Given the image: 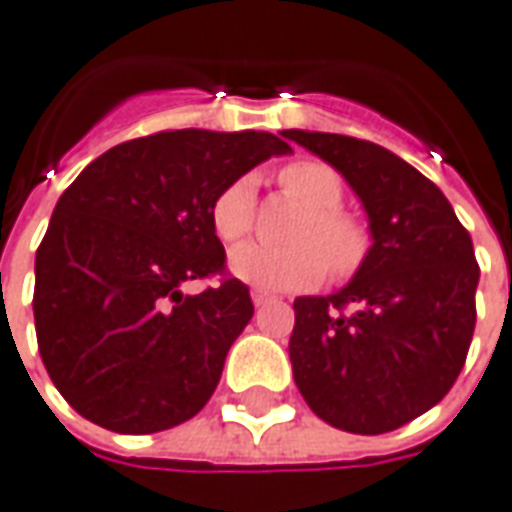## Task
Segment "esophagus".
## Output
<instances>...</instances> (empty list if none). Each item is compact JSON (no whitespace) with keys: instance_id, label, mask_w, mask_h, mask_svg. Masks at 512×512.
Segmentation results:
<instances>
[{"instance_id":"obj_1","label":"esophagus","mask_w":512,"mask_h":512,"mask_svg":"<svg viewBox=\"0 0 512 512\" xmlns=\"http://www.w3.org/2000/svg\"><path fill=\"white\" fill-rule=\"evenodd\" d=\"M250 298H253V306H264V303L270 301V298H267V295H264V292H253V295H250Z\"/></svg>"}]
</instances>
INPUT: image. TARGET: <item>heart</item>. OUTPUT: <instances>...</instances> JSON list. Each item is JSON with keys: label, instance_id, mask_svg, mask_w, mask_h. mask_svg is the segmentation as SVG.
<instances>
[{"label": "heart", "instance_id": "heart-1", "mask_svg": "<svg viewBox=\"0 0 512 512\" xmlns=\"http://www.w3.org/2000/svg\"><path fill=\"white\" fill-rule=\"evenodd\" d=\"M284 192L306 206V217L295 231L292 248H267L245 242L231 250L228 270L248 287L262 292H295L323 281L329 264L334 273H351L365 250L368 236L354 217L340 211L343 178L323 161H292L278 172ZM256 214V186L250 178L228 183L211 203V225L222 242H239L250 234Z\"/></svg>", "mask_w": 512, "mask_h": 512}]
</instances>
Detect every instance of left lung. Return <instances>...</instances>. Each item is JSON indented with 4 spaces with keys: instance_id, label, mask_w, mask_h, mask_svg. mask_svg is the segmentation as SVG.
I'll return each mask as SVG.
<instances>
[{
    "instance_id": "1",
    "label": "left lung",
    "mask_w": 512,
    "mask_h": 512,
    "mask_svg": "<svg viewBox=\"0 0 512 512\" xmlns=\"http://www.w3.org/2000/svg\"><path fill=\"white\" fill-rule=\"evenodd\" d=\"M337 169L368 214L373 245L334 295L295 298L290 362L317 418L382 435L432 410L463 370L479 267L446 195L379 144L284 130Z\"/></svg>"
}]
</instances>
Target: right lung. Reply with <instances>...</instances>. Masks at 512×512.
<instances>
[{"mask_svg":"<svg viewBox=\"0 0 512 512\" xmlns=\"http://www.w3.org/2000/svg\"><path fill=\"white\" fill-rule=\"evenodd\" d=\"M287 153L264 130H169L116 144L63 192L35 253L33 315L49 379L83 418L147 435L206 407L253 303L236 278L183 284L225 264L214 197Z\"/></svg>","mask_w":512,"mask_h":512,"instance_id":"obj_1","label":"right lung"}]
</instances>
